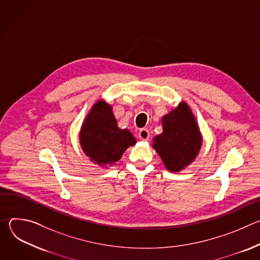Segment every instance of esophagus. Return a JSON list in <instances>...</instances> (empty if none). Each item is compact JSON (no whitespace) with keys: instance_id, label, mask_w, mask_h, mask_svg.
I'll return each instance as SVG.
<instances>
[{"instance_id":"obj_1","label":"esophagus","mask_w":260,"mask_h":260,"mask_svg":"<svg viewBox=\"0 0 260 260\" xmlns=\"http://www.w3.org/2000/svg\"><path fill=\"white\" fill-rule=\"evenodd\" d=\"M149 137H150V134H149V132H148L147 129H141L140 132H139V138L141 139V140H143V141H148L149 140Z\"/></svg>"}]
</instances>
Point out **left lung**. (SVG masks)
Instances as JSON below:
<instances>
[{
	"instance_id": "left-lung-1",
	"label": "left lung",
	"mask_w": 260,
	"mask_h": 260,
	"mask_svg": "<svg viewBox=\"0 0 260 260\" xmlns=\"http://www.w3.org/2000/svg\"><path fill=\"white\" fill-rule=\"evenodd\" d=\"M162 133L153 138L152 148L166 169L179 173L190 166L203 146V135L187 103L181 102L162 116Z\"/></svg>"
}]
</instances>
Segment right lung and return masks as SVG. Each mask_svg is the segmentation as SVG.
<instances>
[{
	"instance_id": "obj_1",
	"label": "right lung",
	"mask_w": 260,
	"mask_h": 260,
	"mask_svg": "<svg viewBox=\"0 0 260 260\" xmlns=\"http://www.w3.org/2000/svg\"><path fill=\"white\" fill-rule=\"evenodd\" d=\"M79 142L91 162L109 169L121 158L128 147L137 143V140L128 129L118 127L112 105L99 100L83 120Z\"/></svg>"
}]
</instances>
